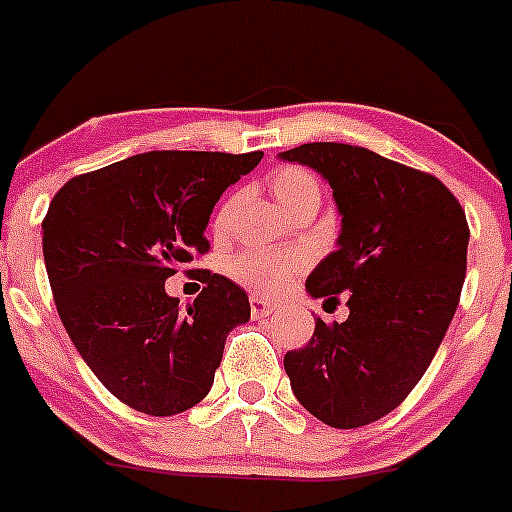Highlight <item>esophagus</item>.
Segmentation results:
<instances>
[{
  "instance_id": "obj_1",
  "label": "esophagus",
  "mask_w": 512,
  "mask_h": 512,
  "mask_svg": "<svg viewBox=\"0 0 512 512\" xmlns=\"http://www.w3.org/2000/svg\"><path fill=\"white\" fill-rule=\"evenodd\" d=\"M276 308L278 305L271 303V300H263L261 295H251V315H254V318H266V315H271Z\"/></svg>"
}]
</instances>
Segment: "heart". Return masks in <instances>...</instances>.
<instances>
[{
  "label": "heart",
  "instance_id": "heart-1",
  "mask_svg": "<svg viewBox=\"0 0 512 512\" xmlns=\"http://www.w3.org/2000/svg\"><path fill=\"white\" fill-rule=\"evenodd\" d=\"M271 189L288 212H295V209L305 207V204H320V197H323L318 177L313 172L303 170V167L293 165L281 167L271 177ZM224 219L226 207L221 209L217 221L221 224ZM300 271H303V258L288 254V251L249 249L231 256L229 263H226V273L231 276V281L249 288L256 295H278L286 291Z\"/></svg>",
  "mask_w": 512,
  "mask_h": 512
}]
</instances>
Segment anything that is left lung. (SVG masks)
Here are the masks:
<instances>
[{
    "instance_id": "1",
    "label": "left lung",
    "mask_w": 512,
    "mask_h": 512,
    "mask_svg": "<svg viewBox=\"0 0 512 512\" xmlns=\"http://www.w3.org/2000/svg\"><path fill=\"white\" fill-rule=\"evenodd\" d=\"M283 160L333 187L342 231L305 281L313 298L347 295L345 323L315 320L283 367L293 394L335 429L372 424L407 399L429 370L466 278L468 221L441 179L365 147L308 142Z\"/></svg>"
}]
</instances>
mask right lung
Listing matches in <instances>:
<instances>
[{"label":"right lung","mask_w":512,"mask_h":512,"mask_svg":"<svg viewBox=\"0 0 512 512\" xmlns=\"http://www.w3.org/2000/svg\"><path fill=\"white\" fill-rule=\"evenodd\" d=\"M263 152L155 150L68 179L44 221V261L68 337L110 394L150 416L202 402L226 335L251 318L249 295L199 271L187 310L165 293L209 251L214 204Z\"/></svg>","instance_id":"right-lung-1"}]
</instances>
